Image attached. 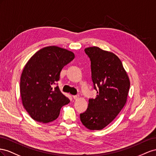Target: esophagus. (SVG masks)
<instances>
[{"label": "esophagus", "mask_w": 156, "mask_h": 156, "mask_svg": "<svg viewBox=\"0 0 156 156\" xmlns=\"http://www.w3.org/2000/svg\"><path fill=\"white\" fill-rule=\"evenodd\" d=\"M73 99H74V100H77V99H78V98H79L80 97H79V95H73Z\"/></svg>", "instance_id": "obj_1"}]
</instances>
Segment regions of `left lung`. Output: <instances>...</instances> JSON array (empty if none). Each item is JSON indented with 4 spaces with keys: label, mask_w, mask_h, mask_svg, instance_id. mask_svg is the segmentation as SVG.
Wrapping results in <instances>:
<instances>
[{
    "label": "left lung",
    "mask_w": 156,
    "mask_h": 156,
    "mask_svg": "<svg viewBox=\"0 0 156 156\" xmlns=\"http://www.w3.org/2000/svg\"><path fill=\"white\" fill-rule=\"evenodd\" d=\"M85 52L91 60V78L99 87L95 99L80 114L83 125L90 130H101L112 122L127 103L130 80L121 60L114 53L99 47H89Z\"/></svg>",
    "instance_id": "8db88e82"
}]
</instances>
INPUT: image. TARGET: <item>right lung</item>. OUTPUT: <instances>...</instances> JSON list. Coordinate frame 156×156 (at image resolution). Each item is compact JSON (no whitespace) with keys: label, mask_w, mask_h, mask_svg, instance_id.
Returning <instances> with one entry per match:
<instances>
[{"label":"right lung","mask_w":156,"mask_h":156,"mask_svg":"<svg viewBox=\"0 0 156 156\" xmlns=\"http://www.w3.org/2000/svg\"><path fill=\"white\" fill-rule=\"evenodd\" d=\"M74 53L56 46L43 48L30 57L20 78L22 105L37 122L47 123L58 118L63 106L69 103L68 97L59 87L61 71L74 59Z\"/></svg>","instance_id":"add662e5"}]
</instances>
